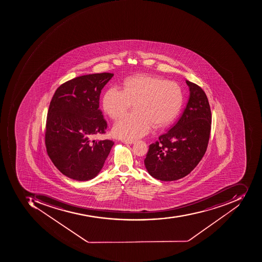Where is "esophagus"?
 Instances as JSON below:
<instances>
[{"instance_id": "1", "label": "esophagus", "mask_w": 262, "mask_h": 262, "mask_svg": "<svg viewBox=\"0 0 262 262\" xmlns=\"http://www.w3.org/2000/svg\"><path fill=\"white\" fill-rule=\"evenodd\" d=\"M122 142L125 144H133L135 143V140H123Z\"/></svg>"}]
</instances>
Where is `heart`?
Listing matches in <instances>:
<instances>
[{
  "mask_svg": "<svg viewBox=\"0 0 262 262\" xmlns=\"http://www.w3.org/2000/svg\"><path fill=\"white\" fill-rule=\"evenodd\" d=\"M182 89L177 83L163 78L139 75L126 80L123 91L111 88L103 99V108L112 119L122 117L134 104V113L119 119L113 127L116 137L133 140L151 129L173 121L182 107Z\"/></svg>",
  "mask_w": 262,
  "mask_h": 262,
  "instance_id": "obj_1",
  "label": "heart"
}]
</instances>
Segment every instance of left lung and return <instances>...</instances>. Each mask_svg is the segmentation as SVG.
<instances>
[{"label": "left lung", "instance_id": "8db88e82", "mask_svg": "<svg viewBox=\"0 0 262 262\" xmlns=\"http://www.w3.org/2000/svg\"><path fill=\"white\" fill-rule=\"evenodd\" d=\"M190 90L186 106L159 141L149 146L144 159L148 173L161 181H175L189 174L204 156L211 129V111L204 91L186 80Z\"/></svg>", "mask_w": 262, "mask_h": 262}]
</instances>
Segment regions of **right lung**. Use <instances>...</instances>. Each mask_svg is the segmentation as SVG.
<instances>
[{"label": "right lung", "mask_w": 262, "mask_h": 262, "mask_svg": "<svg viewBox=\"0 0 262 262\" xmlns=\"http://www.w3.org/2000/svg\"><path fill=\"white\" fill-rule=\"evenodd\" d=\"M113 76L103 72L74 78L60 85L51 100L46 149L55 166L69 179H94L114 145L108 139L92 141L107 127L99 109V96Z\"/></svg>", "instance_id": "obj_1"}]
</instances>
